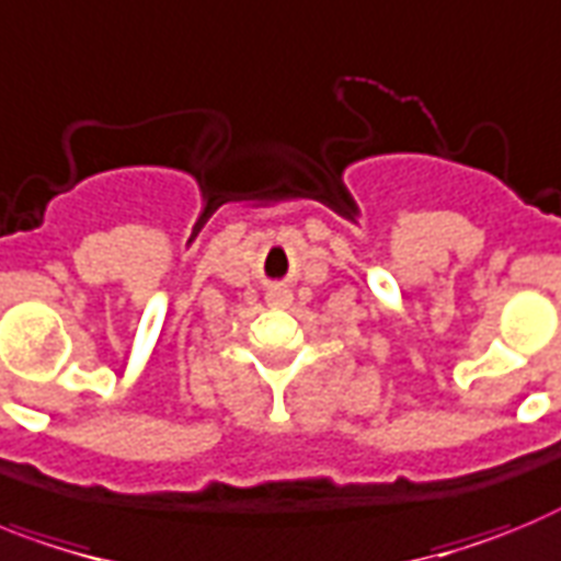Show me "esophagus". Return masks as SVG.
<instances>
[{"instance_id": "1", "label": "esophagus", "mask_w": 561, "mask_h": 561, "mask_svg": "<svg viewBox=\"0 0 561 561\" xmlns=\"http://www.w3.org/2000/svg\"><path fill=\"white\" fill-rule=\"evenodd\" d=\"M265 299L271 308H290V305H294V294H290V290L282 285L271 287V290L265 294Z\"/></svg>"}]
</instances>
